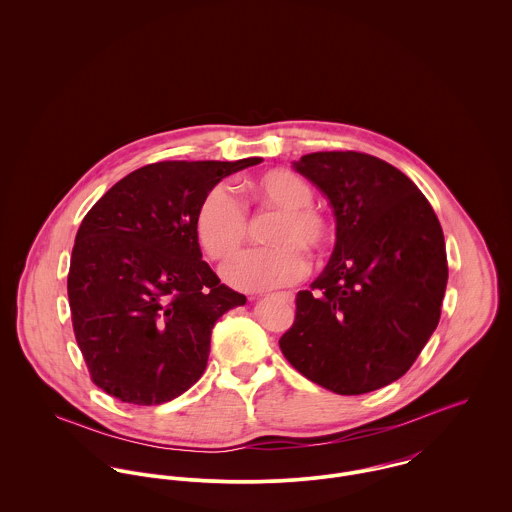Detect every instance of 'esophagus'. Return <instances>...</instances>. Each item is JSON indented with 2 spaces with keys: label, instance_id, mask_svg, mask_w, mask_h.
<instances>
[{
  "label": "esophagus",
  "instance_id": "obj_1",
  "mask_svg": "<svg viewBox=\"0 0 512 512\" xmlns=\"http://www.w3.org/2000/svg\"><path fill=\"white\" fill-rule=\"evenodd\" d=\"M278 297H280V299H284L286 303H292L293 301V293L290 292L278 293Z\"/></svg>",
  "mask_w": 512,
  "mask_h": 512
}]
</instances>
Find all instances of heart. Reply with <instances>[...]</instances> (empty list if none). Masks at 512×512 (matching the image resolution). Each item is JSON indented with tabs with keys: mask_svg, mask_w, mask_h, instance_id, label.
Here are the masks:
<instances>
[{
	"mask_svg": "<svg viewBox=\"0 0 512 512\" xmlns=\"http://www.w3.org/2000/svg\"><path fill=\"white\" fill-rule=\"evenodd\" d=\"M313 189L288 169H272L250 181L244 205L224 185H215L201 201L195 232L211 260L234 256L248 238V209L276 213L266 230L272 246L244 252L230 260L224 278L248 292L276 290L295 284L307 274V258H319L333 240L329 217L311 205Z\"/></svg>",
	"mask_w": 512,
	"mask_h": 512,
	"instance_id": "obj_1",
	"label": "heart"
}]
</instances>
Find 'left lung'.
I'll list each match as a JSON object with an SVG mask.
<instances>
[{"mask_svg": "<svg viewBox=\"0 0 512 512\" xmlns=\"http://www.w3.org/2000/svg\"><path fill=\"white\" fill-rule=\"evenodd\" d=\"M293 167L327 195L337 242L321 276L297 293L280 349L331 392L378 390L408 372L438 327L441 224L414 181L374 155L317 151Z\"/></svg>", "mask_w": 512, "mask_h": 512, "instance_id": "left-lung-1", "label": "left lung"}]
</instances>
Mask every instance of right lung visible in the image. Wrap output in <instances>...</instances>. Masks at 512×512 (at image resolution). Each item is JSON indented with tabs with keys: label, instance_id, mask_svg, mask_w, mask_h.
I'll list each match as a JSON object with an SVG mask.
<instances>
[{
	"label": "right lung",
	"instance_id": "1",
	"mask_svg": "<svg viewBox=\"0 0 512 512\" xmlns=\"http://www.w3.org/2000/svg\"><path fill=\"white\" fill-rule=\"evenodd\" d=\"M260 161L149 163L80 222L67 292L78 349L106 394L155 406L205 372L217 319L246 297L201 260L197 209L220 179Z\"/></svg>",
	"mask_w": 512,
	"mask_h": 512
}]
</instances>
